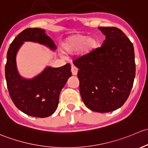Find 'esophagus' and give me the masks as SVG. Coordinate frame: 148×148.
<instances>
[{"mask_svg": "<svg viewBox=\"0 0 148 148\" xmlns=\"http://www.w3.org/2000/svg\"><path fill=\"white\" fill-rule=\"evenodd\" d=\"M77 71H78L77 68L75 66H74V65H72V67H71V72H72V74L73 75H76L77 73Z\"/></svg>", "mask_w": 148, "mask_h": 148, "instance_id": "esophagus-1", "label": "esophagus"}]
</instances>
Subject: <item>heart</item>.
Masks as SVG:
<instances>
[{"instance_id":"1","label":"heart","mask_w":148,"mask_h":148,"mask_svg":"<svg viewBox=\"0 0 148 148\" xmlns=\"http://www.w3.org/2000/svg\"><path fill=\"white\" fill-rule=\"evenodd\" d=\"M98 45V39L95 36L88 37L86 35L77 33L65 39L62 45V49L68 55L74 54L80 49L84 54H89L95 51Z\"/></svg>"}]
</instances>
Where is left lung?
Returning <instances> with one entry per match:
<instances>
[{
    "mask_svg": "<svg viewBox=\"0 0 148 148\" xmlns=\"http://www.w3.org/2000/svg\"><path fill=\"white\" fill-rule=\"evenodd\" d=\"M106 36L100 48L74 60L79 69L80 93L85 106L97 112L121 107L130 93L135 76L133 45L115 27H99Z\"/></svg>",
    "mask_w": 148,
    "mask_h": 148,
    "instance_id": "left-lung-1",
    "label": "left lung"
}]
</instances>
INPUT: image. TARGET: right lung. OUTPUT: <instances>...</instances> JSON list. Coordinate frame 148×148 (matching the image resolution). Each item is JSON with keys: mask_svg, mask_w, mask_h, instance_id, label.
<instances>
[{"mask_svg": "<svg viewBox=\"0 0 148 148\" xmlns=\"http://www.w3.org/2000/svg\"><path fill=\"white\" fill-rule=\"evenodd\" d=\"M25 41L42 44L52 51L56 49L54 41L43 29L27 28L19 33L7 53L5 73L8 90L20 110L30 116L46 118L57 109L60 91L72 75L71 67L69 63L60 68L48 66L36 77L24 78L18 73L16 56Z\"/></svg>", "mask_w": 148, "mask_h": 148, "instance_id": "add662e5", "label": "right lung"}]
</instances>
